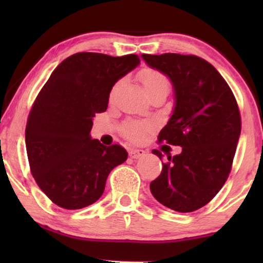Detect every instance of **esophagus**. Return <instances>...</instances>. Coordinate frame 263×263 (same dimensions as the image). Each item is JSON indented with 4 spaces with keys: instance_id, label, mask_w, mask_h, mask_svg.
Returning a JSON list of instances; mask_svg holds the SVG:
<instances>
[{
    "instance_id": "1",
    "label": "esophagus",
    "mask_w": 263,
    "mask_h": 263,
    "mask_svg": "<svg viewBox=\"0 0 263 263\" xmlns=\"http://www.w3.org/2000/svg\"><path fill=\"white\" fill-rule=\"evenodd\" d=\"M144 155H146V151L143 149H132L131 152H129V157L134 159L141 158V157H143Z\"/></svg>"
}]
</instances>
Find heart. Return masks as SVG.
<instances>
[{"label": "heart", "instance_id": "obj_1", "mask_svg": "<svg viewBox=\"0 0 263 263\" xmlns=\"http://www.w3.org/2000/svg\"><path fill=\"white\" fill-rule=\"evenodd\" d=\"M140 79L142 81V85H143L144 90H149L151 87L158 85V84H168L167 79L161 73L155 70H151V69H146L140 74ZM151 128V125L148 123H127L123 128L125 135L127 136L134 142H140L144 138L147 131Z\"/></svg>", "mask_w": 263, "mask_h": 263}]
</instances>
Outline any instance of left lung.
I'll return each mask as SVG.
<instances>
[{
  "label": "left lung",
  "instance_id": "obj_1",
  "mask_svg": "<svg viewBox=\"0 0 263 263\" xmlns=\"http://www.w3.org/2000/svg\"><path fill=\"white\" fill-rule=\"evenodd\" d=\"M141 57L173 86L174 107L159 141L182 147L179 155L167 153L161 176L151 183V193L172 210L195 211L218 194L230 173L241 134L236 100L219 71L199 57ZM152 153L163 159L159 151Z\"/></svg>",
  "mask_w": 263,
  "mask_h": 263
}]
</instances>
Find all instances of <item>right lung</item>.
<instances>
[{
	"label": "right lung",
	"instance_id": "obj_1",
	"mask_svg": "<svg viewBox=\"0 0 263 263\" xmlns=\"http://www.w3.org/2000/svg\"><path fill=\"white\" fill-rule=\"evenodd\" d=\"M138 65L136 54L77 53L54 69L38 93L27 121V155L39 188L58 206L95 203L110 172L127 159L125 148L104 146L90 131L95 115L106 111L112 86Z\"/></svg>",
	"mask_w": 263,
	"mask_h": 263
}]
</instances>
